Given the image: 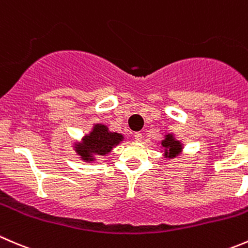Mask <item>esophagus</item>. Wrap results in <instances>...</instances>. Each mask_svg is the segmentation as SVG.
Segmentation results:
<instances>
[{
	"label": "esophagus",
	"mask_w": 248,
	"mask_h": 248,
	"mask_svg": "<svg viewBox=\"0 0 248 248\" xmlns=\"http://www.w3.org/2000/svg\"><path fill=\"white\" fill-rule=\"evenodd\" d=\"M134 137H135V141H137V142L142 141V134H141V132H135Z\"/></svg>",
	"instance_id": "obj_1"
}]
</instances>
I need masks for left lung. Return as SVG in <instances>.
Returning a JSON list of instances; mask_svg holds the SVG:
<instances>
[{"label": "left lung", "mask_w": 248, "mask_h": 248, "mask_svg": "<svg viewBox=\"0 0 248 248\" xmlns=\"http://www.w3.org/2000/svg\"><path fill=\"white\" fill-rule=\"evenodd\" d=\"M161 147H163V155L166 159H173L180 155L183 152V143L180 140L176 139L173 134H166L164 140H161Z\"/></svg>", "instance_id": "left-lung-1"}]
</instances>
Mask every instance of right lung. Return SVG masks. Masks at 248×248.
Here are the masks:
<instances>
[{"mask_svg":"<svg viewBox=\"0 0 248 248\" xmlns=\"http://www.w3.org/2000/svg\"><path fill=\"white\" fill-rule=\"evenodd\" d=\"M124 141V135L113 132L105 124H94L80 141L73 143V151L85 163H94L100 156L111 153L114 147Z\"/></svg>","mask_w":248,"mask_h":248,"instance_id":"obj_1","label":"right lung"}]
</instances>
